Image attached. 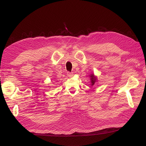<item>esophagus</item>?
<instances>
[{
  "label": "esophagus",
  "instance_id": "34e87169",
  "mask_svg": "<svg viewBox=\"0 0 146 146\" xmlns=\"http://www.w3.org/2000/svg\"><path fill=\"white\" fill-rule=\"evenodd\" d=\"M67 76L69 77H72L73 76V72H67Z\"/></svg>",
  "mask_w": 146,
  "mask_h": 146
}]
</instances>
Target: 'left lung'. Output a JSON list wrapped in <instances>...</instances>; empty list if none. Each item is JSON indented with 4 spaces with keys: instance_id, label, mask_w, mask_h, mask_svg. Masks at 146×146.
<instances>
[{
    "instance_id": "8db88e82",
    "label": "left lung",
    "mask_w": 146,
    "mask_h": 146,
    "mask_svg": "<svg viewBox=\"0 0 146 146\" xmlns=\"http://www.w3.org/2000/svg\"><path fill=\"white\" fill-rule=\"evenodd\" d=\"M91 83H92V85H94V83H95V82H96V78L93 75V74H92V75L91 76Z\"/></svg>"
}]
</instances>
